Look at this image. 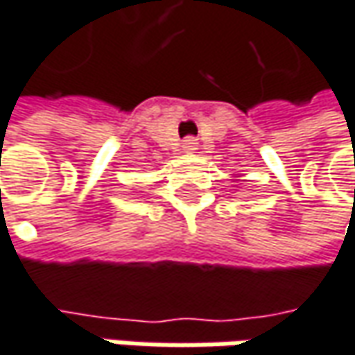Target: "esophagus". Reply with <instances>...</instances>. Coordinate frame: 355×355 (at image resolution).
I'll return each mask as SVG.
<instances>
[{
  "instance_id": "34e87169",
  "label": "esophagus",
  "mask_w": 355,
  "mask_h": 355,
  "mask_svg": "<svg viewBox=\"0 0 355 355\" xmlns=\"http://www.w3.org/2000/svg\"><path fill=\"white\" fill-rule=\"evenodd\" d=\"M196 149H198V141L193 139V137L184 139V143H182V151L184 153H196Z\"/></svg>"
}]
</instances>
